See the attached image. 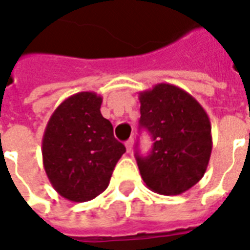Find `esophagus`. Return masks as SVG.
I'll return each mask as SVG.
<instances>
[{"mask_svg":"<svg viewBox=\"0 0 250 250\" xmlns=\"http://www.w3.org/2000/svg\"><path fill=\"white\" fill-rule=\"evenodd\" d=\"M132 147H134V139L130 138L128 141L125 142V148H127V152L132 151Z\"/></svg>","mask_w":250,"mask_h":250,"instance_id":"esophagus-1","label":"esophagus"}]
</instances>
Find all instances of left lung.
I'll return each mask as SVG.
<instances>
[{"label":"left lung","instance_id":"left-lung-1","mask_svg":"<svg viewBox=\"0 0 250 250\" xmlns=\"http://www.w3.org/2000/svg\"><path fill=\"white\" fill-rule=\"evenodd\" d=\"M141 128L152 138L147 157L136 151L138 167L150 190L178 195L204 177L211 154V125L195 99L173 84L161 83L139 93Z\"/></svg>","mask_w":250,"mask_h":250}]
</instances>
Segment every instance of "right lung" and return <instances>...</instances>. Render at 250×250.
Segmentation results:
<instances>
[{"mask_svg": "<svg viewBox=\"0 0 250 250\" xmlns=\"http://www.w3.org/2000/svg\"><path fill=\"white\" fill-rule=\"evenodd\" d=\"M103 99L79 92L52 114L42 136V163L53 188L72 202L91 201L107 188L125 152L100 112Z\"/></svg>", "mask_w": 250, "mask_h": 250, "instance_id": "obj_1", "label": "right lung"}]
</instances>
